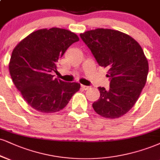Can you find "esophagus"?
<instances>
[{"mask_svg":"<svg viewBox=\"0 0 160 160\" xmlns=\"http://www.w3.org/2000/svg\"><path fill=\"white\" fill-rule=\"evenodd\" d=\"M81 87H82V88H83L84 90H86V89H88V88H89V86H84V85H81Z\"/></svg>","mask_w":160,"mask_h":160,"instance_id":"esophagus-1","label":"esophagus"}]
</instances>
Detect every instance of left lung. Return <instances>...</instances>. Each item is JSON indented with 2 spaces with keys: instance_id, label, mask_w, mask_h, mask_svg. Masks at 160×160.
Here are the masks:
<instances>
[{
  "instance_id": "1",
  "label": "left lung",
  "mask_w": 160,
  "mask_h": 160,
  "mask_svg": "<svg viewBox=\"0 0 160 160\" xmlns=\"http://www.w3.org/2000/svg\"><path fill=\"white\" fill-rule=\"evenodd\" d=\"M100 66L108 70L109 88L98 87L99 99L92 103L98 114L117 118L133 107L145 87L148 62L134 38L118 30L98 28L80 35Z\"/></svg>"
}]
</instances>
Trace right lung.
<instances>
[{
	"instance_id": "right-lung-1",
	"label": "right lung",
	"mask_w": 160,
	"mask_h": 160,
	"mask_svg": "<svg viewBox=\"0 0 160 160\" xmlns=\"http://www.w3.org/2000/svg\"><path fill=\"white\" fill-rule=\"evenodd\" d=\"M79 38L70 30L41 29L21 41L12 51L9 69L13 83L25 101L41 112H56L80 89L78 82L53 79L57 63Z\"/></svg>"
}]
</instances>
